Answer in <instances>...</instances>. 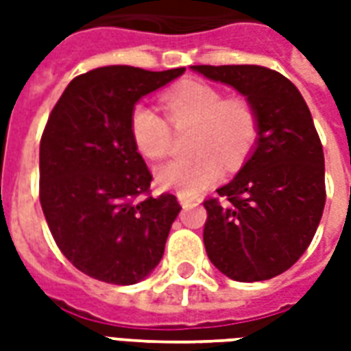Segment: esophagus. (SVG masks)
<instances>
[{
  "label": "esophagus",
  "instance_id": "esophagus-1",
  "mask_svg": "<svg viewBox=\"0 0 351 351\" xmlns=\"http://www.w3.org/2000/svg\"><path fill=\"white\" fill-rule=\"evenodd\" d=\"M178 203H180L182 206H191V205H197L199 201L197 199L188 197V195H182V193H180V195H178Z\"/></svg>",
  "mask_w": 351,
  "mask_h": 351
}]
</instances>
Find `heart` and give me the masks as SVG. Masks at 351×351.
Here are the masks:
<instances>
[{
	"label": "heart",
	"mask_w": 351,
	"mask_h": 351,
	"mask_svg": "<svg viewBox=\"0 0 351 351\" xmlns=\"http://www.w3.org/2000/svg\"><path fill=\"white\" fill-rule=\"evenodd\" d=\"M169 122L182 128L195 125L190 158H176L156 171L165 190L195 195L220 180L223 161L237 167L256 145L259 122L256 108L244 97H226L220 88L201 80H184L161 95ZM169 122L152 107L138 103L130 116L131 138L145 158L160 160L173 146Z\"/></svg>",
	"instance_id": "heart-1"
}]
</instances>
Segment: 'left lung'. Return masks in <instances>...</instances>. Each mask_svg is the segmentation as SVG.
Returning a JSON list of instances; mask_svg holds the SVG:
<instances>
[{"label":"left lung","mask_w":351,"mask_h":351,"mask_svg":"<svg viewBox=\"0 0 351 351\" xmlns=\"http://www.w3.org/2000/svg\"><path fill=\"white\" fill-rule=\"evenodd\" d=\"M256 108L258 141L235 178L206 199V256L237 282L278 276L314 239L325 206L324 148L301 92L261 65H193Z\"/></svg>","instance_id":"8db88e82"}]
</instances>
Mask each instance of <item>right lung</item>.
<instances>
[{
	"label": "right lung",
	"instance_id": "right-lung-1",
	"mask_svg": "<svg viewBox=\"0 0 351 351\" xmlns=\"http://www.w3.org/2000/svg\"><path fill=\"white\" fill-rule=\"evenodd\" d=\"M184 71L97 67L73 79L50 112L39 150L43 213L58 248L92 278L131 286L163 258L182 206L171 193L140 197L152 175L130 116L141 97Z\"/></svg>",
	"mask_w": 351,
	"mask_h": 351
}]
</instances>
